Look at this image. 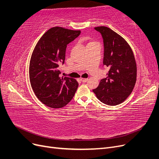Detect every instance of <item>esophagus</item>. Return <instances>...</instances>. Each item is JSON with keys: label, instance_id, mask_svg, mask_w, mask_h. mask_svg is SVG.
<instances>
[{"label": "esophagus", "instance_id": "34e87169", "mask_svg": "<svg viewBox=\"0 0 159 159\" xmlns=\"http://www.w3.org/2000/svg\"><path fill=\"white\" fill-rule=\"evenodd\" d=\"M81 81H82V82H87L88 81V78H81Z\"/></svg>", "mask_w": 159, "mask_h": 159}]
</instances>
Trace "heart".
<instances>
[{"label": "heart", "mask_w": 159, "mask_h": 159, "mask_svg": "<svg viewBox=\"0 0 159 159\" xmlns=\"http://www.w3.org/2000/svg\"><path fill=\"white\" fill-rule=\"evenodd\" d=\"M95 42H90L89 43V44H88V45H89V44H93V43H95Z\"/></svg>", "instance_id": "heart-1"}]
</instances>
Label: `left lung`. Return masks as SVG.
I'll return each instance as SVG.
<instances>
[{"label": "left lung", "mask_w": 159, "mask_h": 159, "mask_svg": "<svg viewBox=\"0 0 159 159\" xmlns=\"http://www.w3.org/2000/svg\"><path fill=\"white\" fill-rule=\"evenodd\" d=\"M104 44L103 64L109 68L107 78L93 91L102 103L117 105L131 93L137 81V64L131 46L124 38L107 26L95 27Z\"/></svg>", "instance_id": "1"}]
</instances>
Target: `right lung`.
I'll list each match as a JSON object with an SVG mask.
<instances>
[{
  "label": "right lung",
  "mask_w": 159,
  "mask_h": 159,
  "mask_svg": "<svg viewBox=\"0 0 159 159\" xmlns=\"http://www.w3.org/2000/svg\"><path fill=\"white\" fill-rule=\"evenodd\" d=\"M80 30L53 27L38 40L29 66L31 87L38 99L52 108H61L74 98L78 87L75 79L60 77L59 66L65 61L67 45L80 34Z\"/></svg>",
  "instance_id": "obj_1"
}]
</instances>
